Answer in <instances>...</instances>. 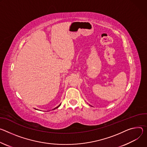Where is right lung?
Returning a JSON list of instances; mask_svg holds the SVG:
<instances>
[{"label":"right lung","instance_id":"right-lung-1","mask_svg":"<svg viewBox=\"0 0 147 147\" xmlns=\"http://www.w3.org/2000/svg\"><path fill=\"white\" fill-rule=\"evenodd\" d=\"M60 105H61V104H60V105H59V106H57V107H55V109H57V108H58V107H59V106H60ZM54 109H53V110H54Z\"/></svg>","mask_w":147,"mask_h":147}]
</instances>
